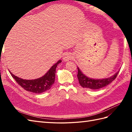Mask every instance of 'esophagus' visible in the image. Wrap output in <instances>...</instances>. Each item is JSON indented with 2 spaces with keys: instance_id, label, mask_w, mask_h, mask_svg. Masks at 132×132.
Returning a JSON list of instances; mask_svg holds the SVG:
<instances>
[{
  "instance_id": "1",
  "label": "esophagus",
  "mask_w": 132,
  "mask_h": 132,
  "mask_svg": "<svg viewBox=\"0 0 132 132\" xmlns=\"http://www.w3.org/2000/svg\"><path fill=\"white\" fill-rule=\"evenodd\" d=\"M72 58V56L71 54H66L64 55L63 59L64 61H69V60H71Z\"/></svg>"
}]
</instances>
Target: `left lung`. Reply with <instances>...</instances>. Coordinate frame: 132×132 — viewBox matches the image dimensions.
Returning a JSON list of instances; mask_svg holds the SVG:
<instances>
[{"label":"left lung","instance_id":"obj_1","mask_svg":"<svg viewBox=\"0 0 132 132\" xmlns=\"http://www.w3.org/2000/svg\"><path fill=\"white\" fill-rule=\"evenodd\" d=\"M78 71L77 77L80 85L84 88H87L92 89H99L108 85L109 84L112 82L116 79L119 72L118 71L116 72L112 77L105 78V79H93L85 76L78 68Z\"/></svg>","mask_w":132,"mask_h":132}]
</instances>
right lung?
Returning <instances> with one entry per match:
<instances>
[{"instance_id": "add662e5", "label": "right lung", "mask_w": 132, "mask_h": 132, "mask_svg": "<svg viewBox=\"0 0 132 132\" xmlns=\"http://www.w3.org/2000/svg\"><path fill=\"white\" fill-rule=\"evenodd\" d=\"M61 62V61L59 60L49 69L45 75L41 78L34 80L23 79L15 76L10 71V72L18 85L26 91L36 94H41L49 90L54 84L55 78L56 68Z\"/></svg>"}]
</instances>
